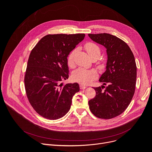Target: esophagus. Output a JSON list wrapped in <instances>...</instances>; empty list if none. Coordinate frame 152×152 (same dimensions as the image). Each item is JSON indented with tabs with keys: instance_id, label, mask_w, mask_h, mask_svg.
<instances>
[{
	"instance_id": "obj_1",
	"label": "esophagus",
	"mask_w": 152,
	"mask_h": 152,
	"mask_svg": "<svg viewBox=\"0 0 152 152\" xmlns=\"http://www.w3.org/2000/svg\"><path fill=\"white\" fill-rule=\"evenodd\" d=\"M79 87H80V89H84L87 88V86H83V85L81 84L80 86H79Z\"/></svg>"
}]
</instances>
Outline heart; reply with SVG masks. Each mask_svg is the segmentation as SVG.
<instances>
[{
    "mask_svg": "<svg viewBox=\"0 0 152 152\" xmlns=\"http://www.w3.org/2000/svg\"><path fill=\"white\" fill-rule=\"evenodd\" d=\"M85 49L88 53L91 58H95L98 59L101 54L100 47L93 42H88L85 45ZM76 52V49L72 50L69 54L67 60L69 66H71L73 63V59ZM97 73L94 70L86 69L83 68H79L76 69L73 75L72 78L76 82L81 84H88L92 82L94 79L97 77Z\"/></svg>",
    "mask_w": 152,
    "mask_h": 152,
    "instance_id": "obj_1",
    "label": "heart"
}]
</instances>
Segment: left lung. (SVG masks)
Returning <instances> with one entry per match:
<instances>
[{
  "instance_id": "left-lung-1",
  "label": "left lung",
  "mask_w": 152,
  "mask_h": 152,
  "mask_svg": "<svg viewBox=\"0 0 152 152\" xmlns=\"http://www.w3.org/2000/svg\"><path fill=\"white\" fill-rule=\"evenodd\" d=\"M107 49L106 71L99 79L103 85L94 87L95 97L89 101L91 112L101 119H111L123 113L135 92L137 66L129 47L123 40L108 33L89 34ZM105 89L103 90V88Z\"/></svg>"
}]
</instances>
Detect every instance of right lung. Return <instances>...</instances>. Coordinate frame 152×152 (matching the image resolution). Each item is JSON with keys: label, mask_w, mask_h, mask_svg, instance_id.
I'll return each mask as SVG.
<instances>
[{"label": "right lung", "mask_w": 152, "mask_h": 152, "mask_svg": "<svg viewBox=\"0 0 152 152\" xmlns=\"http://www.w3.org/2000/svg\"><path fill=\"white\" fill-rule=\"evenodd\" d=\"M84 37L85 34H49L31 50L25 76V90L31 106L42 117L55 120L69 111L79 86L76 83H60L69 77L67 57Z\"/></svg>", "instance_id": "1"}]
</instances>
